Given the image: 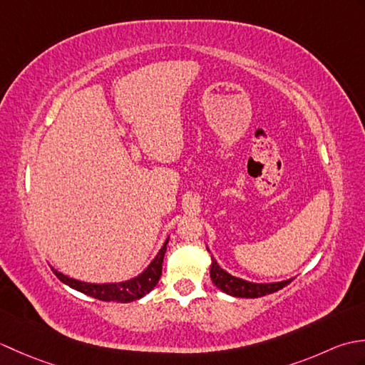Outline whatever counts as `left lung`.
<instances>
[{
	"label": "left lung",
	"mask_w": 365,
	"mask_h": 365,
	"mask_svg": "<svg viewBox=\"0 0 365 365\" xmlns=\"http://www.w3.org/2000/svg\"><path fill=\"white\" fill-rule=\"evenodd\" d=\"M210 276L213 284L218 287L220 290L224 293L232 294V297H238V298H260L265 297V294L274 293L277 290L284 289L285 285H289L292 282V279L289 281H282V282H274V284H254V282H247L243 281V279L235 277L229 274L227 271H224L216 260L212 257V268H210Z\"/></svg>",
	"instance_id": "1"
}]
</instances>
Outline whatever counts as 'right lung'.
<instances>
[{"instance_id": "right-lung-1", "label": "right lung", "mask_w": 365, "mask_h": 365, "mask_svg": "<svg viewBox=\"0 0 365 365\" xmlns=\"http://www.w3.org/2000/svg\"><path fill=\"white\" fill-rule=\"evenodd\" d=\"M166 245L161 247L157 257L153 259L147 269L141 276H138L131 281L120 282V284H88L76 281V279L68 277L59 271L53 269V273L58 276L59 281H63L72 289L78 290L84 294H89V297L100 299V301H118V302H131L139 298H143L144 294L149 293L155 285L158 284L161 277V268H163V259H165L166 252Z\"/></svg>"}]
</instances>
